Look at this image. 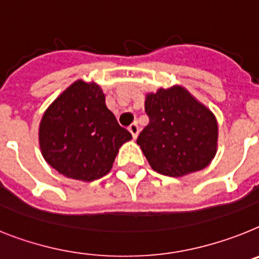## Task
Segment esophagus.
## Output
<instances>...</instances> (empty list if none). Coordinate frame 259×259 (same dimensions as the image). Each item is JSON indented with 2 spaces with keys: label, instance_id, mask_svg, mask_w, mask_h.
Returning <instances> with one entry per match:
<instances>
[{
  "label": "esophagus",
  "instance_id": "esophagus-1",
  "mask_svg": "<svg viewBox=\"0 0 259 259\" xmlns=\"http://www.w3.org/2000/svg\"><path fill=\"white\" fill-rule=\"evenodd\" d=\"M129 132L132 133V136H133L134 140H136L137 137H138V133H140V127H138V125H137V123H132V125L129 126Z\"/></svg>",
  "mask_w": 259,
  "mask_h": 259
}]
</instances>
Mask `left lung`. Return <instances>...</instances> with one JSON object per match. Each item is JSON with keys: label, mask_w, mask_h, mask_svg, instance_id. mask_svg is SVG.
Masks as SVG:
<instances>
[{"label": "left lung", "mask_w": 259, "mask_h": 259, "mask_svg": "<svg viewBox=\"0 0 259 259\" xmlns=\"http://www.w3.org/2000/svg\"><path fill=\"white\" fill-rule=\"evenodd\" d=\"M150 122L137 138L150 166L166 177L203 170L217 151L216 117L186 88L174 85L147 93Z\"/></svg>", "instance_id": "left-lung-1"}]
</instances>
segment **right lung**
<instances>
[{
	"instance_id": "add662e5",
	"label": "right lung",
	"mask_w": 259,
	"mask_h": 259,
	"mask_svg": "<svg viewBox=\"0 0 259 259\" xmlns=\"http://www.w3.org/2000/svg\"><path fill=\"white\" fill-rule=\"evenodd\" d=\"M132 140L105 105L96 82L77 80L47 108L39 125V146L52 168L71 179L105 177L118 149Z\"/></svg>"
}]
</instances>
